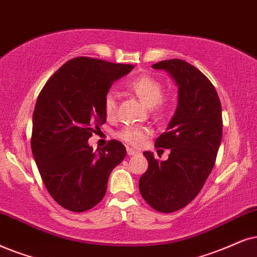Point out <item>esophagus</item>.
<instances>
[{
  "mask_svg": "<svg viewBox=\"0 0 257 257\" xmlns=\"http://www.w3.org/2000/svg\"><path fill=\"white\" fill-rule=\"evenodd\" d=\"M126 153H128V155H135L138 152L133 148H126Z\"/></svg>",
  "mask_w": 257,
  "mask_h": 257,
  "instance_id": "esophagus-1",
  "label": "esophagus"
}]
</instances>
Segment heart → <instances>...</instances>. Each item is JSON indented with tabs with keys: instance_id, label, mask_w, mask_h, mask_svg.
<instances>
[{
	"instance_id": "b5f03b06",
	"label": "heart",
	"mask_w": 257,
	"mask_h": 257,
	"mask_svg": "<svg viewBox=\"0 0 257 257\" xmlns=\"http://www.w3.org/2000/svg\"><path fill=\"white\" fill-rule=\"evenodd\" d=\"M129 91H132L138 98L144 102L148 108H151L152 112L158 117H161L167 112L170 108V102L162 93H164V84L158 78L151 74H141L134 78L128 83ZM118 98L113 91H109L105 93L103 100V109L108 117H113L117 112ZM151 129L147 126H124L118 132L117 136L125 144L131 146H140L151 135Z\"/></svg>"
}]
</instances>
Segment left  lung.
I'll return each instance as SVG.
<instances>
[{
  "label": "left lung",
  "instance_id": "left-lung-1",
  "mask_svg": "<svg viewBox=\"0 0 257 257\" xmlns=\"http://www.w3.org/2000/svg\"><path fill=\"white\" fill-rule=\"evenodd\" d=\"M153 69L165 70L178 85V105L157 148L171 149L158 161L144 152L148 170L139 181L140 193L153 209L170 213L183 209L200 192L222 141V105L212 83L197 67L181 59L162 60Z\"/></svg>",
  "mask_w": 257,
  "mask_h": 257
}]
</instances>
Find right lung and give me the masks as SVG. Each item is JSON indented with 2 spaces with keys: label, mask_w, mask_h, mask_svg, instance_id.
<instances>
[{
  "label": "right lung",
  "mask_w": 257,
  "mask_h": 257,
  "mask_svg": "<svg viewBox=\"0 0 257 257\" xmlns=\"http://www.w3.org/2000/svg\"><path fill=\"white\" fill-rule=\"evenodd\" d=\"M133 69L78 57L64 64L39 93L32 153L48 193L65 209L84 212L96 206L105 196L111 171L125 158L119 141L111 140L93 153L87 140L106 121L105 93Z\"/></svg>",
  "instance_id": "add662e5"
}]
</instances>
